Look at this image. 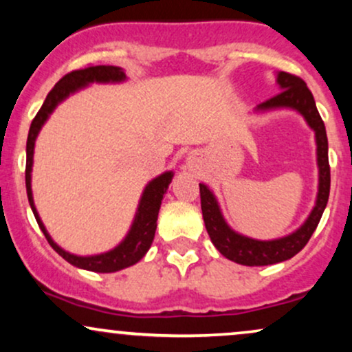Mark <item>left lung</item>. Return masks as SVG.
<instances>
[{"label": "left lung", "mask_w": 352, "mask_h": 352, "mask_svg": "<svg viewBox=\"0 0 352 352\" xmlns=\"http://www.w3.org/2000/svg\"><path fill=\"white\" fill-rule=\"evenodd\" d=\"M278 84H280L281 92H278L276 96L261 102L258 106V111L276 107L296 109L298 112L305 116L309 127L316 132L319 192L316 207L313 208L305 225L292 233V235L280 238V240L258 241L252 240V238L241 236L225 223L213 193L205 185L200 184L201 213H204L205 228H207L210 240H212V243L217 246L218 252L223 254L225 258L246 266L274 265L280 263V261L289 260L294 254L300 253L309 241L314 230H316L329 199L331 170L328 159V137H326L324 122H322L321 116H319L313 94H311L305 80L298 78V76L289 74V72H280L278 74Z\"/></svg>", "instance_id": "obj_1"}]
</instances>
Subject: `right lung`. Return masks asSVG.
<instances>
[{"label":"right lung","instance_id":"1","mask_svg":"<svg viewBox=\"0 0 352 352\" xmlns=\"http://www.w3.org/2000/svg\"><path fill=\"white\" fill-rule=\"evenodd\" d=\"M124 79V71L116 66H87L82 67V69L67 72V74L63 76V78L58 80V84L51 89L50 94L46 96V100L43 102L38 114L34 116L33 122H31L30 134H28L26 142V192L31 210H33L39 228H41L46 240L50 241V245L64 258V260L69 261L71 265L78 266V268L89 270V272L96 273L119 272V270L135 265L137 261L147 253V250L151 248L153 241V236H155L157 217H159L160 204H162L164 193L167 192L168 184L172 182L173 173L165 172L160 177H157V179H153L151 184L145 187L142 199H140L139 210H137L134 225H132L131 232L125 236V240L117 246V248L104 254H98V256H76V254L64 252L63 248H59V246L51 240V236L47 235L46 228H44L43 221L39 220L38 212H36L34 208L33 193H31V167H33L34 140L39 129L43 127V124L46 122V119L52 112V109L58 106L60 100L66 99L71 92H76L79 87L87 86L89 82H117V80Z\"/></svg>","mask_w":352,"mask_h":352}]
</instances>
